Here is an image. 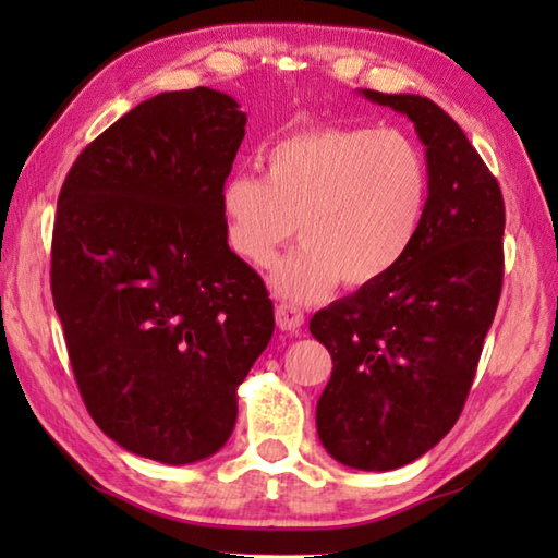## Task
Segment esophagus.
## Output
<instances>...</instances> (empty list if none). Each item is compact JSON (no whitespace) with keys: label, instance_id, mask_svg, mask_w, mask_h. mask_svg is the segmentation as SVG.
I'll use <instances>...</instances> for the list:
<instances>
[{"label":"esophagus","instance_id":"1","mask_svg":"<svg viewBox=\"0 0 558 558\" xmlns=\"http://www.w3.org/2000/svg\"><path fill=\"white\" fill-rule=\"evenodd\" d=\"M276 323L282 332H295V329H300L302 323H305V315H302L300 307L288 305V302H280V305L276 307Z\"/></svg>","mask_w":558,"mask_h":558}]
</instances>
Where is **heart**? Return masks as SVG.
Masks as SVG:
<instances>
[{
  "mask_svg": "<svg viewBox=\"0 0 558 558\" xmlns=\"http://www.w3.org/2000/svg\"><path fill=\"white\" fill-rule=\"evenodd\" d=\"M430 196L421 145L396 128H310L266 153V177L231 174L219 194L226 241L268 266L298 231L302 243L272 266L282 298L317 300L337 286L372 288L401 266Z\"/></svg>",
  "mask_w": 558,
  "mask_h": 558,
  "instance_id": "b5f03b06",
  "label": "heart"
}]
</instances>
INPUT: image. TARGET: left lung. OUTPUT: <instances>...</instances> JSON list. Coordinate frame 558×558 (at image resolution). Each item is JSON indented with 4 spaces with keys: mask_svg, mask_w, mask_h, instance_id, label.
Listing matches in <instances>:
<instances>
[{
    "mask_svg": "<svg viewBox=\"0 0 558 558\" xmlns=\"http://www.w3.org/2000/svg\"><path fill=\"white\" fill-rule=\"evenodd\" d=\"M362 93L409 116L430 169L426 219L401 266L310 319L332 354L319 440L342 465L381 472L421 458L460 418L502 292L505 199L436 102Z\"/></svg>",
    "mask_w": 558,
    "mask_h": 558,
    "instance_id": "1",
    "label": "left lung"
}]
</instances>
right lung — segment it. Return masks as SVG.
Listing matches in <instances>:
<instances>
[{"mask_svg": "<svg viewBox=\"0 0 558 558\" xmlns=\"http://www.w3.org/2000/svg\"><path fill=\"white\" fill-rule=\"evenodd\" d=\"M243 135L226 93H159L83 149L56 206L51 295L81 399L118 446L167 465L223 448L276 329L219 206Z\"/></svg>", "mask_w": 558, "mask_h": 558, "instance_id": "obj_1", "label": "right lung"}]
</instances>
